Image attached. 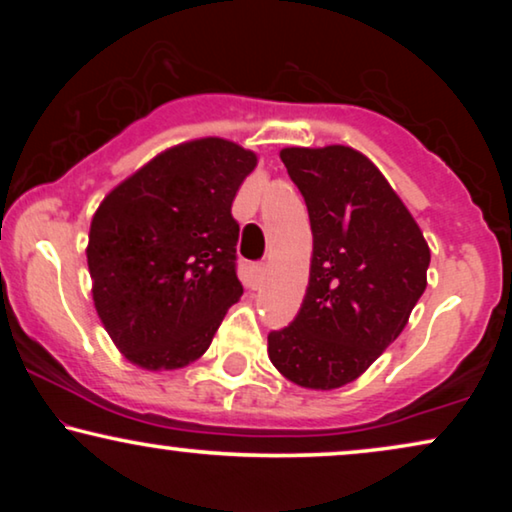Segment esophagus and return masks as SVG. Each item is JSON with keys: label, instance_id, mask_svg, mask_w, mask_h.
Wrapping results in <instances>:
<instances>
[{"label": "esophagus", "instance_id": "34e87169", "mask_svg": "<svg viewBox=\"0 0 512 512\" xmlns=\"http://www.w3.org/2000/svg\"><path fill=\"white\" fill-rule=\"evenodd\" d=\"M251 272H254V279H256V282H263V279H265V272H268V265H265V263H256L254 268H251Z\"/></svg>", "mask_w": 512, "mask_h": 512}]
</instances>
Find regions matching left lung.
<instances>
[{"label":"left lung","mask_w":512,"mask_h":512,"mask_svg":"<svg viewBox=\"0 0 512 512\" xmlns=\"http://www.w3.org/2000/svg\"><path fill=\"white\" fill-rule=\"evenodd\" d=\"M305 198L312 265L303 305L268 335L272 366L305 389L354 382L408 324L431 251L382 172L349 146L282 149Z\"/></svg>","instance_id":"left-lung-1"}]
</instances>
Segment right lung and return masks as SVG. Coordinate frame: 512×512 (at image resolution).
<instances>
[{
    "instance_id": "right-lung-1",
    "label": "right lung",
    "mask_w": 512,
    "mask_h": 512,
    "mask_svg": "<svg viewBox=\"0 0 512 512\" xmlns=\"http://www.w3.org/2000/svg\"><path fill=\"white\" fill-rule=\"evenodd\" d=\"M254 167V151L195 139L160 153L97 207L86 249L95 310L135 366L200 359L240 300L230 207Z\"/></svg>"
}]
</instances>
